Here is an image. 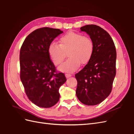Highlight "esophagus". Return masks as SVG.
<instances>
[{"label": "esophagus", "mask_w": 134, "mask_h": 134, "mask_svg": "<svg viewBox=\"0 0 134 134\" xmlns=\"http://www.w3.org/2000/svg\"><path fill=\"white\" fill-rule=\"evenodd\" d=\"M65 76L66 77V78H69V77H70L72 75H71V74H70V73H66Z\"/></svg>", "instance_id": "1"}]
</instances>
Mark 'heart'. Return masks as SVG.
<instances>
[{
    "mask_svg": "<svg viewBox=\"0 0 134 134\" xmlns=\"http://www.w3.org/2000/svg\"><path fill=\"white\" fill-rule=\"evenodd\" d=\"M94 43L88 36L81 33L69 32L59 39V44L53 42L48 47V53L54 65L61 64L66 57H69L58 68L65 72H74L82 64H86L91 58L94 52Z\"/></svg>",
    "mask_w": 134,
    "mask_h": 134,
    "instance_id": "obj_1",
    "label": "heart"
}]
</instances>
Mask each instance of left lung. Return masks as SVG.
<instances>
[{
  "label": "left lung",
  "instance_id": "8db88e82",
  "mask_svg": "<svg viewBox=\"0 0 134 134\" xmlns=\"http://www.w3.org/2000/svg\"><path fill=\"white\" fill-rule=\"evenodd\" d=\"M94 43V52L85 67L75 75L79 100L86 105H96L110 94L116 76V51L113 39L105 30L94 24L82 27Z\"/></svg>",
  "mask_w": 134,
  "mask_h": 134
}]
</instances>
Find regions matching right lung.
Returning <instances> with one entry per match:
<instances>
[{"mask_svg":"<svg viewBox=\"0 0 134 134\" xmlns=\"http://www.w3.org/2000/svg\"><path fill=\"white\" fill-rule=\"evenodd\" d=\"M63 31L43 27L30 33L20 50V77L29 100L36 105L49 108L57 103L59 88L66 81L50 59L48 47Z\"/></svg>","mask_w":134,"mask_h":134,"instance_id":"obj_1","label":"right lung"}]
</instances>
